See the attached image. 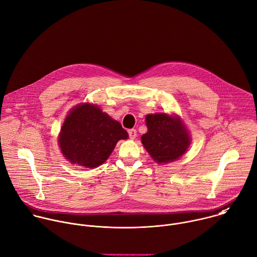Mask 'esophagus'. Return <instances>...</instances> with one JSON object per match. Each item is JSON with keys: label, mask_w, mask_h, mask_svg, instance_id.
<instances>
[{"label": "esophagus", "mask_w": 257, "mask_h": 257, "mask_svg": "<svg viewBox=\"0 0 257 257\" xmlns=\"http://www.w3.org/2000/svg\"><path fill=\"white\" fill-rule=\"evenodd\" d=\"M128 134L131 139H135L137 136V131L135 129H130V130H128Z\"/></svg>", "instance_id": "34e87169"}]
</instances>
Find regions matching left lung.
<instances>
[{
	"instance_id": "left-lung-1",
	"label": "left lung",
	"mask_w": 257,
	"mask_h": 257,
	"mask_svg": "<svg viewBox=\"0 0 257 257\" xmlns=\"http://www.w3.org/2000/svg\"><path fill=\"white\" fill-rule=\"evenodd\" d=\"M147 132L141 141L152 159L157 163H168L178 160L187 152L191 137L179 116L166 113L146 116Z\"/></svg>"
}]
</instances>
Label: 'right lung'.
I'll return each instance as SVG.
<instances>
[{"label": "right lung", "mask_w": 257, "mask_h": 257, "mask_svg": "<svg viewBox=\"0 0 257 257\" xmlns=\"http://www.w3.org/2000/svg\"><path fill=\"white\" fill-rule=\"evenodd\" d=\"M128 133L121 124L93 104H79L68 113L58 144L63 156L73 164L95 168L103 164L120 139Z\"/></svg>", "instance_id": "1"}]
</instances>
